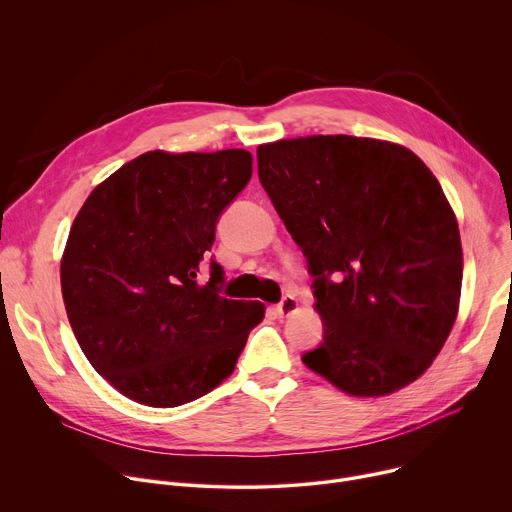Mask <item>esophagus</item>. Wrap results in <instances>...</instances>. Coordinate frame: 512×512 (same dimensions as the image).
I'll return each mask as SVG.
<instances>
[{
  "label": "esophagus",
  "instance_id": "34e87169",
  "mask_svg": "<svg viewBox=\"0 0 512 512\" xmlns=\"http://www.w3.org/2000/svg\"><path fill=\"white\" fill-rule=\"evenodd\" d=\"M277 314L279 316H291L296 310H298V300L294 296H285L279 304H277Z\"/></svg>",
  "mask_w": 512,
  "mask_h": 512
}]
</instances>
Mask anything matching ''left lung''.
<instances>
[{
	"mask_svg": "<svg viewBox=\"0 0 512 512\" xmlns=\"http://www.w3.org/2000/svg\"><path fill=\"white\" fill-rule=\"evenodd\" d=\"M257 164L316 277L324 340L306 367L352 397L419 379L452 332L464 267L431 170L399 143L352 135L263 143Z\"/></svg>",
	"mask_w": 512,
	"mask_h": 512,
	"instance_id": "8db88e82",
	"label": "left lung"
}]
</instances>
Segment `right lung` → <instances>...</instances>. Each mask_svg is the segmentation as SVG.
Segmentation results:
<instances>
[{"label": "right lung", "instance_id": "1", "mask_svg": "<svg viewBox=\"0 0 512 512\" xmlns=\"http://www.w3.org/2000/svg\"><path fill=\"white\" fill-rule=\"evenodd\" d=\"M251 166L247 150L141 154L72 223L60 261L68 322L93 369L131 401L178 407L210 393L263 320L261 302L218 296V263L196 281Z\"/></svg>", "mask_w": 512, "mask_h": 512}]
</instances>
